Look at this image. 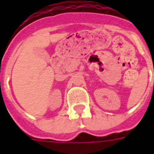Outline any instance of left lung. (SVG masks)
I'll use <instances>...</instances> for the list:
<instances>
[{
	"instance_id": "obj_1",
	"label": "left lung",
	"mask_w": 154,
	"mask_h": 154,
	"mask_svg": "<svg viewBox=\"0 0 154 154\" xmlns=\"http://www.w3.org/2000/svg\"><path fill=\"white\" fill-rule=\"evenodd\" d=\"M153 72H154V70H153Z\"/></svg>"
}]
</instances>
